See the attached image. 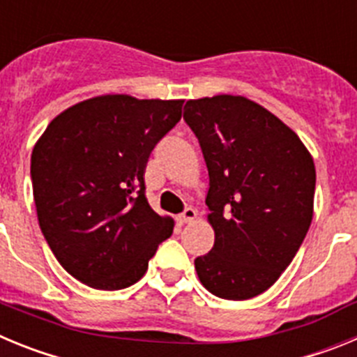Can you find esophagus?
Instances as JSON below:
<instances>
[{
	"label": "esophagus",
	"mask_w": 357,
	"mask_h": 357,
	"mask_svg": "<svg viewBox=\"0 0 357 357\" xmlns=\"http://www.w3.org/2000/svg\"><path fill=\"white\" fill-rule=\"evenodd\" d=\"M195 218H197V211L193 209V207H185L184 213L178 216V222L181 223H189V222H193Z\"/></svg>",
	"instance_id": "1"
}]
</instances>
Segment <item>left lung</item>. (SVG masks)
<instances>
[{"label":"left lung","instance_id":"1","mask_svg":"<svg viewBox=\"0 0 357 357\" xmlns=\"http://www.w3.org/2000/svg\"><path fill=\"white\" fill-rule=\"evenodd\" d=\"M184 119L209 172L214 247L195 259L207 291L247 301L273 286L313 220L317 172L301 137L245 96L189 100Z\"/></svg>","mask_w":357,"mask_h":357}]
</instances>
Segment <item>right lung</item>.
<instances>
[{
	"instance_id": "1",
	"label": "right lung",
	"mask_w": 357,
	"mask_h": 357,
	"mask_svg": "<svg viewBox=\"0 0 357 357\" xmlns=\"http://www.w3.org/2000/svg\"><path fill=\"white\" fill-rule=\"evenodd\" d=\"M184 100L103 94L69 107L31 151V185L44 238L66 272L94 289L128 288L173 232L144 197L155 144Z\"/></svg>"
}]
</instances>
